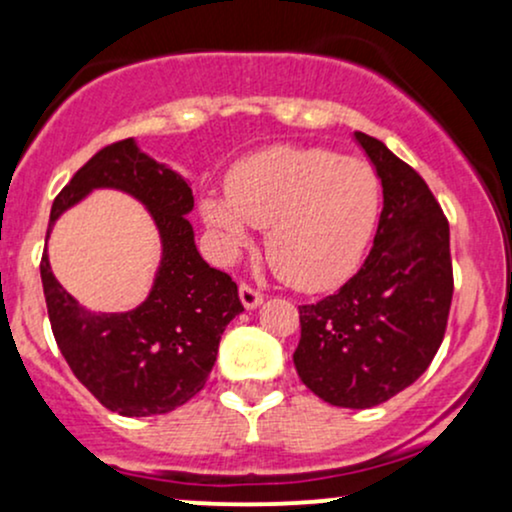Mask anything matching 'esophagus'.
<instances>
[{"label": "esophagus", "instance_id": "1", "mask_svg": "<svg viewBox=\"0 0 512 512\" xmlns=\"http://www.w3.org/2000/svg\"><path fill=\"white\" fill-rule=\"evenodd\" d=\"M240 303L245 305V308L248 310H252V308H257V305H260L262 301H264V296L260 291H255L252 289V286H248V284H240Z\"/></svg>", "mask_w": 512, "mask_h": 512}]
</instances>
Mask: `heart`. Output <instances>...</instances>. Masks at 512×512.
<instances>
[{"mask_svg":"<svg viewBox=\"0 0 512 512\" xmlns=\"http://www.w3.org/2000/svg\"><path fill=\"white\" fill-rule=\"evenodd\" d=\"M223 250L248 245V223L267 228L274 272L305 291L332 289L356 272L380 216L378 173L330 149L272 146L231 168L226 197L199 199Z\"/></svg>","mask_w":512,"mask_h":512,"instance_id":"1","label":"heart"}]
</instances>
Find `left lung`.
Instances as JSON below:
<instances>
[{"label":"left lung","mask_w":512,"mask_h":512,"mask_svg":"<svg viewBox=\"0 0 512 512\" xmlns=\"http://www.w3.org/2000/svg\"><path fill=\"white\" fill-rule=\"evenodd\" d=\"M383 185L363 267L332 296L301 305L298 378L334 407L370 409L409 387L443 342L452 301L450 226L414 168L356 132Z\"/></svg>","instance_id":"8db88e82"}]
</instances>
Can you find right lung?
Wrapping results in <instances>:
<instances>
[{"mask_svg":"<svg viewBox=\"0 0 512 512\" xmlns=\"http://www.w3.org/2000/svg\"><path fill=\"white\" fill-rule=\"evenodd\" d=\"M93 190H120L144 204L161 238V264L144 303L127 313H88L40 260L55 342L79 383L120 416H154L182 407L207 383L221 334L243 313L238 286L209 267L187 221L195 197L180 173L122 139L81 166L52 202L55 221Z\"/></svg>","mask_w":512,"mask_h":512,"instance_id":"right-lung-1","label":"right lung"}]
</instances>
